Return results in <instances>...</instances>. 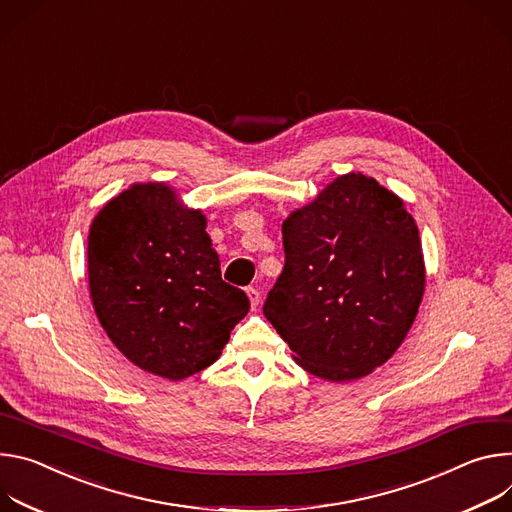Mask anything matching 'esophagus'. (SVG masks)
Returning <instances> with one entry per match:
<instances>
[{
  "instance_id": "esophagus-1",
  "label": "esophagus",
  "mask_w": 512,
  "mask_h": 512,
  "mask_svg": "<svg viewBox=\"0 0 512 512\" xmlns=\"http://www.w3.org/2000/svg\"><path fill=\"white\" fill-rule=\"evenodd\" d=\"M246 295H248V299H250L252 309H256V307H258V303H260V293H258V289L248 287V289H246Z\"/></svg>"
}]
</instances>
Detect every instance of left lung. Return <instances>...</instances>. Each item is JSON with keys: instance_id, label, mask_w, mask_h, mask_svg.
I'll return each instance as SVG.
<instances>
[{"instance_id": "obj_1", "label": "left lung", "mask_w": 512, "mask_h": 512, "mask_svg": "<svg viewBox=\"0 0 512 512\" xmlns=\"http://www.w3.org/2000/svg\"><path fill=\"white\" fill-rule=\"evenodd\" d=\"M285 268L264 315L309 374L368 376L417 317L425 262L413 215L376 179L348 173L282 221Z\"/></svg>"}]
</instances>
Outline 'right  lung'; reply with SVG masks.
I'll use <instances>...</instances> for the list:
<instances>
[{"label":"right lung","mask_w":512,"mask_h":512,"mask_svg":"<svg viewBox=\"0 0 512 512\" xmlns=\"http://www.w3.org/2000/svg\"><path fill=\"white\" fill-rule=\"evenodd\" d=\"M207 219L164 183H138L89 227V293L109 339L138 368L183 380L211 366L246 317L221 280Z\"/></svg>","instance_id":"add662e5"}]
</instances>
